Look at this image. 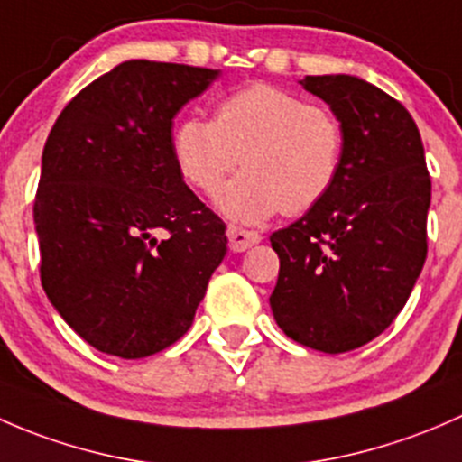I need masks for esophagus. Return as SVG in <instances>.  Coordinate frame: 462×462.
Instances as JSON below:
<instances>
[{
	"instance_id": "esophagus-1",
	"label": "esophagus",
	"mask_w": 462,
	"mask_h": 462,
	"mask_svg": "<svg viewBox=\"0 0 462 462\" xmlns=\"http://www.w3.org/2000/svg\"><path fill=\"white\" fill-rule=\"evenodd\" d=\"M227 241H230L232 253H244V250L253 248L254 244H259L261 235L259 232L245 230L239 226H227Z\"/></svg>"
}]
</instances>
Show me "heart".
Instances as JSON below:
<instances>
[{"label": "heart", "instance_id": "heart-1", "mask_svg": "<svg viewBox=\"0 0 462 462\" xmlns=\"http://www.w3.org/2000/svg\"><path fill=\"white\" fill-rule=\"evenodd\" d=\"M344 149V125L328 106L263 82L223 97L214 123L185 116L171 132L176 170L205 197L241 162L245 171L226 188L221 209L244 223L319 205L337 183Z\"/></svg>", "mask_w": 462, "mask_h": 462}]
</instances>
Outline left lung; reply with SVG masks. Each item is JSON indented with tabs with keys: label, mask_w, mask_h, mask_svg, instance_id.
Instances as JSON below:
<instances>
[{
	"label": "left lung",
	"mask_w": 462,
	"mask_h": 462,
	"mask_svg": "<svg viewBox=\"0 0 462 462\" xmlns=\"http://www.w3.org/2000/svg\"><path fill=\"white\" fill-rule=\"evenodd\" d=\"M301 87L342 120L346 149L328 197L270 236V309L295 342L346 353L395 319L420 277L431 179L420 132L389 93L356 76H306Z\"/></svg>",
	"instance_id": "1"
}]
</instances>
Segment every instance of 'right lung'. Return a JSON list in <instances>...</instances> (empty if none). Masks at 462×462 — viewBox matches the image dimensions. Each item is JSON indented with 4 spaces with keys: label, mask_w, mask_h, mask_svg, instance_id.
<instances>
[{
    "label": "right lung",
    "mask_w": 462,
    "mask_h": 462,
    "mask_svg": "<svg viewBox=\"0 0 462 462\" xmlns=\"http://www.w3.org/2000/svg\"><path fill=\"white\" fill-rule=\"evenodd\" d=\"M218 71L129 60L55 120L32 218L42 288L93 348L153 356L192 326L227 250L226 223L185 185L171 123Z\"/></svg>",
    "instance_id": "obj_1"
}]
</instances>
